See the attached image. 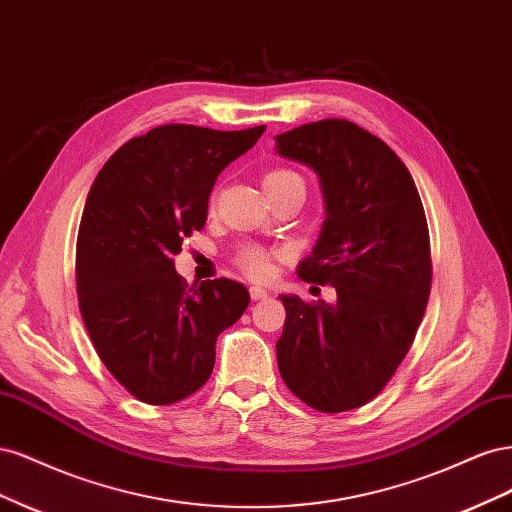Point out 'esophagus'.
<instances>
[{
    "instance_id": "obj_1",
    "label": "esophagus",
    "mask_w": 512,
    "mask_h": 512,
    "mask_svg": "<svg viewBox=\"0 0 512 512\" xmlns=\"http://www.w3.org/2000/svg\"><path fill=\"white\" fill-rule=\"evenodd\" d=\"M250 297H252V301H262V299L269 297V292L265 288H260V286H252L250 288Z\"/></svg>"
}]
</instances>
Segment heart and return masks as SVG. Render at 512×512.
<instances>
[{"label":"heart","instance_id":"1","mask_svg":"<svg viewBox=\"0 0 512 512\" xmlns=\"http://www.w3.org/2000/svg\"><path fill=\"white\" fill-rule=\"evenodd\" d=\"M262 185H265L267 194H273L284 188H290V185H301V188H305V181L299 173H294L290 168H273L265 177H262ZM237 265L247 277H252V280L262 282V280H269L273 275L271 254L258 245L243 247V250L237 254Z\"/></svg>","mask_w":512,"mask_h":512}]
</instances>
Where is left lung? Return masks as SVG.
Returning a JSON list of instances; mask_svg holds the SVG:
<instances>
[{
	"label": "left lung",
	"mask_w": 512,
	"mask_h": 512,
	"mask_svg": "<svg viewBox=\"0 0 512 512\" xmlns=\"http://www.w3.org/2000/svg\"><path fill=\"white\" fill-rule=\"evenodd\" d=\"M275 151L314 170L327 211L297 275L337 292L333 305L282 294L277 367L307 406L346 412L384 389L423 320L431 290L423 203L397 153L352 121L305 123L277 134Z\"/></svg>",
	"instance_id": "8db88e82"
}]
</instances>
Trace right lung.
Returning a JSON list of instances; mask_svg holds the SVG:
<instances>
[{
	"mask_svg": "<svg viewBox=\"0 0 512 512\" xmlns=\"http://www.w3.org/2000/svg\"><path fill=\"white\" fill-rule=\"evenodd\" d=\"M185 123L121 145L87 194L76 239V294L96 352L119 384L151 406L203 386L218 335L250 292L239 282L185 284L175 254L207 222L213 183L265 132Z\"/></svg>",
	"mask_w": 512,
	"mask_h": 512,
	"instance_id": "add662e5",
	"label": "right lung"
}]
</instances>
